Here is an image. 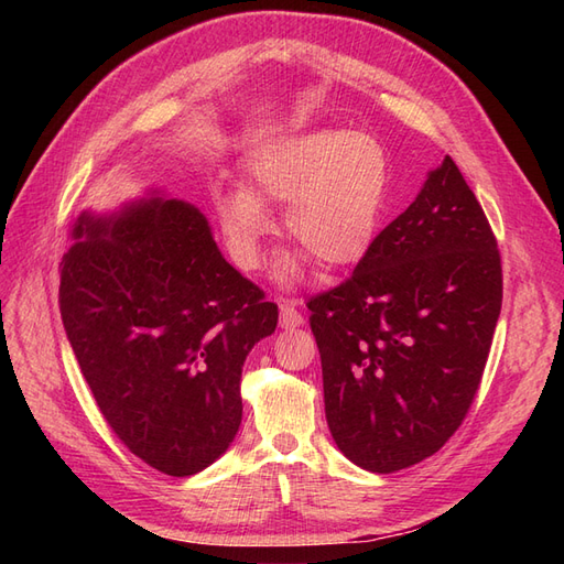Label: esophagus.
I'll list each match as a JSON object with an SVG mask.
<instances>
[{
	"instance_id": "obj_1",
	"label": "esophagus",
	"mask_w": 564,
	"mask_h": 564,
	"mask_svg": "<svg viewBox=\"0 0 564 564\" xmlns=\"http://www.w3.org/2000/svg\"><path fill=\"white\" fill-rule=\"evenodd\" d=\"M280 324L286 329V327H301L303 324V315L299 311V301L294 299H286L280 303Z\"/></svg>"
}]
</instances>
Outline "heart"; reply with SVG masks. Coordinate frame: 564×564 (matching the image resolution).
I'll return each mask as SVG.
<instances>
[{
	"label": "heart",
	"instance_id": "obj_1",
	"mask_svg": "<svg viewBox=\"0 0 564 564\" xmlns=\"http://www.w3.org/2000/svg\"><path fill=\"white\" fill-rule=\"evenodd\" d=\"M390 162L371 135L319 129L282 135L253 148L247 181L216 197V209L232 261L256 270L272 232L268 204H284L286 235L327 268L362 259L386 207ZM299 275V261L280 265L282 280Z\"/></svg>",
	"mask_w": 564,
	"mask_h": 564
}]
</instances>
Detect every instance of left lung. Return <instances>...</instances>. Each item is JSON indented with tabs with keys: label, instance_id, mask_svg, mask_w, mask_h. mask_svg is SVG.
I'll list each match as a JSON object with an SVG mask.
<instances>
[{
	"label": "left lung",
	"instance_id": "obj_1",
	"mask_svg": "<svg viewBox=\"0 0 564 564\" xmlns=\"http://www.w3.org/2000/svg\"><path fill=\"white\" fill-rule=\"evenodd\" d=\"M501 299L497 237L445 158L352 275L308 299L324 412L352 464L395 473L458 431L482 381Z\"/></svg>",
	"mask_w": 564,
	"mask_h": 564
}]
</instances>
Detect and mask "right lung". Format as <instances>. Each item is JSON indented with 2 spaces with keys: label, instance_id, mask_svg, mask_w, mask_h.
I'll return each mask as SVG.
<instances>
[{
  "label": "right lung",
  "instance_id": "right-lung-1",
  "mask_svg": "<svg viewBox=\"0 0 564 564\" xmlns=\"http://www.w3.org/2000/svg\"><path fill=\"white\" fill-rule=\"evenodd\" d=\"M63 256L67 340L110 431L160 473H199L242 423V365L278 303L220 256L207 218L176 199L82 214Z\"/></svg>",
  "mask_w": 564,
  "mask_h": 564
}]
</instances>
